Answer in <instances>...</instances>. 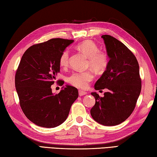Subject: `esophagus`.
<instances>
[{
	"instance_id": "esophagus-1",
	"label": "esophagus",
	"mask_w": 157,
	"mask_h": 157,
	"mask_svg": "<svg viewBox=\"0 0 157 157\" xmlns=\"http://www.w3.org/2000/svg\"><path fill=\"white\" fill-rule=\"evenodd\" d=\"M86 91H82V90H79V95L82 96V95H86Z\"/></svg>"
}]
</instances>
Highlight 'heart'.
<instances>
[{
	"label": "heart",
	"instance_id": "b5f03b06",
	"mask_svg": "<svg viewBox=\"0 0 157 157\" xmlns=\"http://www.w3.org/2000/svg\"><path fill=\"white\" fill-rule=\"evenodd\" d=\"M77 48L89 57L88 66L98 73L103 72L109 65L107 53L99 50V47L94 41L86 40L79 43ZM70 53L68 50H64L61 53L59 63L62 68H66L69 63ZM94 79V73L91 71L84 72H75L69 77L68 83L77 88L84 89L88 87L89 83Z\"/></svg>",
	"mask_w": 157,
	"mask_h": 157
}]
</instances>
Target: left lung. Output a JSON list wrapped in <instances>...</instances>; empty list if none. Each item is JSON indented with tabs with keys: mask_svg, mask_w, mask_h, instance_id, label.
I'll use <instances>...</instances> for the list:
<instances>
[{
	"mask_svg": "<svg viewBox=\"0 0 157 157\" xmlns=\"http://www.w3.org/2000/svg\"><path fill=\"white\" fill-rule=\"evenodd\" d=\"M102 37L110 60L95 89L109 91L104 97L91 93L95 104L91 115L98 123L113 126L124 122L134 110L141 91V79L139 63L131 50L113 36L105 34Z\"/></svg>",
	"mask_w": 157,
	"mask_h": 157,
	"instance_id": "1",
	"label": "left lung"
}]
</instances>
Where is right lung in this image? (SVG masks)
<instances>
[{
  "label": "right lung",
  "mask_w": 157,
  "mask_h": 157,
  "mask_svg": "<svg viewBox=\"0 0 157 157\" xmlns=\"http://www.w3.org/2000/svg\"><path fill=\"white\" fill-rule=\"evenodd\" d=\"M73 40L61 38L36 44L26 50L15 75L19 104L25 116L36 125L51 128L66 121L78 98L75 87L66 86L58 94L51 85L59 73L61 53ZM62 86L64 82L57 80Z\"/></svg>",
  "instance_id": "add662e5"
}]
</instances>
